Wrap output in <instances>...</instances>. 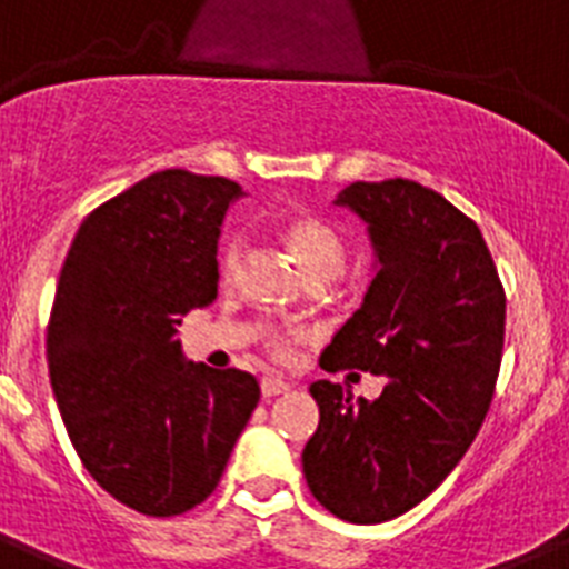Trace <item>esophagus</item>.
<instances>
[{
  "mask_svg": "<svg viewBox=\"0 0 569 569\" xmlns=\"http://www.w3.org/2000/svg\"><path fill=\"white\" fill-rule=\"evenodd\" d=\"M288 390H290V381L273 379V376H268V379H261V396H264V399H273V396L288 393Z\"/></svg>",
  "mask_w": 569,
  "mask_h": 569,
  "instance_id": "1",
  "label": "esophagus"
}]
</instances>
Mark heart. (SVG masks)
<instances>
[{"mask_svg":"<svg viewBox=\"0 0 569 569\" xmlns=\"http://www.w3.org/2000/svg\"><path fill=\"white\" fill-rule=\"evenodd\" d=\"M281 241H284V248L290 250V256L296 259V264L301 268V273L308 276V281H325L336 279L345 268L347 259V244L345 236L328 222V219H321V216H290L281 222ZM241 259V241L236 236H228L222 241V248H219V273L222 279H233L236 268H239ZM276 353H284L288 350V341L284 336H276L273 341Z\"/></svg>","mask_w":569,"mask_h":569,"instance_id":"heart-1","label":"heart"}]
</instances>
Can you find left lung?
Here are the masks:
<instances>
[{
  "label": "left lung",
  "mask_w": 569,
  "mask_h": 569,
  "mask_svg": "<svg viewBox=\"0 0 569 569\" xmlns=\"http://www.w3.org/2000/svg\"><path fill=\"white\" fill-rule=\"evenodd\" d=\"M367 224L376 276L319 365L381 376L379 399L310 385L319 427L301 453L310 492L353 525L425 501L481 430L505 347V288L479 224L410 179L336 196Z\"/></svg>",
  "instance_id": "8db88e82"
}]
</instances>
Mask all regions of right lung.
I'll list each match as a JSON object with an SVG mask.
<instances>
[{"mask_svg": "<svg viewBox=\"0 0 569 569\" xmlns=\"http://www.w3.org/2000/svg\"><path fill=\"white\" fill-rule=\"evenodd\" d=\"M241 188L159 170L79 228L48 321V370L84 470L168 519L216 490L259 405L244 370L184 361L176 328L219 290V228Z\"/></svg>", "mask_w": 569, "mask_h": 569, "instance_id": "obj_1", "label": "right lung"}]
</instances>
